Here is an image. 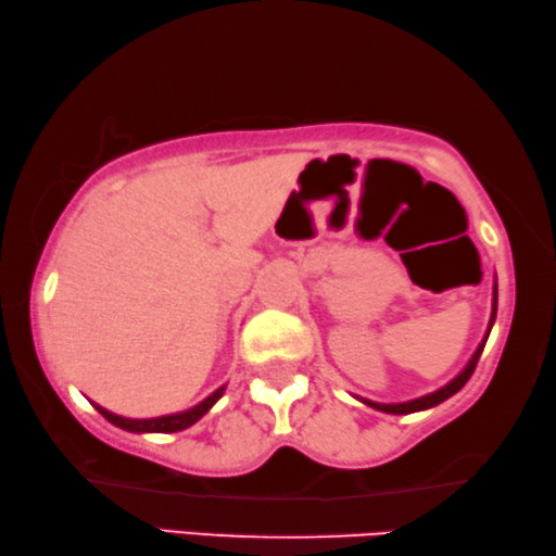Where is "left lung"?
<instances>
[{"label":"left lung","instance_id":"left-lung-1","mask_svg":"<svg viewBox=\"0 0 556 556\" xmlns=\"http://www.w3.org/2000/svg\"><path fill=\"white\" fill-rule=\"evenodd\" d=\"M495 315H497V283L493 286V313H490V323H488L485 338H483V342L478 344V350L472 352V357L468 359L466 367H463L458 375L448 381V384H443L441 389L431 391V394L418 396V399H412V402H402V404H379V402H369V399H362V396H357V399H359L362 404H367V406L377 408V412H384V414H416V412H426V408L439 406L441 402H445V399H451L453 394H458V391L466 387V381L470 379L472 371H476V364L480 359V354H483L485 342L490 338V330H493V325H495Z\"/></svg>","mask_w":556,"mask_h":556}]
</instances>
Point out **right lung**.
I'll use <instances>...</instances> for the list:
<instances>
[{"label": "right lung", "mask_w": 556, "mask_h": 556, "mask_svg": "<svg viewBox=\"0 0 556 556\" xmlns=\"http://www.w3.org/2000/svg\"><path fill=\"white\" fill-rule=\"evenodd\" d=\"M226 384L218 387L216 391H212L204 402H199L197 406L187 408V412H177V414H167V416H157V418H125V416H117L113 412H108V408L93 404L100 414H103L108 421L117 429L123 431H130V433H175V431H185L189 426H194L199 418H202L208 408H212L218 399L224 396Z\"/></svg>", "instance_id": "1"}]
</instances>
